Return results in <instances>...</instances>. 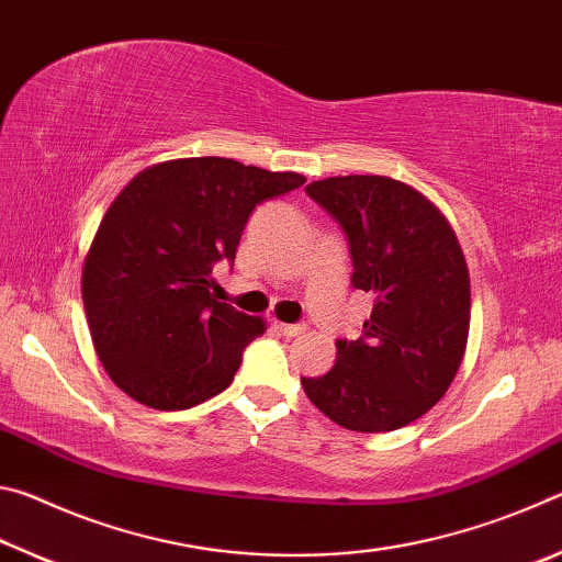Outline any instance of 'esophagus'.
Segmentation results:
<instances>
[{
    "instance_id": "34e87169",
    "label": "esophagus",
    "mask_w": 562,
    "mask_h": 562,
    "mask_svg": "<svg viewBox=\"0 0 562 562\" xmlns=\"http://www.w3.org/2000/svg\"><path fill=\"white\" fill-rule=\"evenodd\" d=\"M272 329L278 331V335L288 337V339H292V337H300L302 331H304V327H302V325H284V322H272Z\"/></svg>"
}]
</instances>
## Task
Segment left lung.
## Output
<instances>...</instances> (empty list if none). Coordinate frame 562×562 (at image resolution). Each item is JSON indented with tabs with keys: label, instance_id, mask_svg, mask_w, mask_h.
I'll return each instance as SVG.
<instances>
[{
	"label": "left lung",
	"instance_id": "left-lung-1",
	"mask_svg": "<svg viewBox=\"0 0 562 562\" xmlns=\"http://www.w3.org/2000/svg\"><path fill=\"white\" fill-rule=\"evenodd\" d=\"M307 195L349 240L351 284L374 297L357 339H337L327 374L302 376L349 431H394L449 392L471 325V280L453 227L429 198L386 176L315 180Z\"/></svg>",
	"mask_w": 562,
	"mask_h": 562
}]
</instances>
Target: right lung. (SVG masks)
Segmentation results:
<instances>
[{
    "instance_id": "obj_1",
    "label": "right lung",
    "mask_w": 562,
    "mask_h": 562,
    "mask_svg": "<svg viewBox=\"0 0 562 562\" xmlns=\"http://www.w3.org/2000/svg\"><path fill=\"white\" fill-rule=\"evenodd\" d=\"M302 183L205 156L150 166L121 190L81 274L93 347L121 392L180 412L231 386L265 319L213 300V265L235 260L255 207Z\"/></svg>"
}]
</instances>
